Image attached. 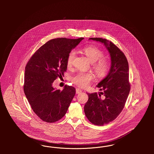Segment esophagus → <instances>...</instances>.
<instances>
[{
  "mask_svg": "<svg viewBox=\"0 0 154 154\" xmlns=\"http://www.w3.org/2000/svg\"><path fill=\"white\" fill-rule=\"evenodd\" d=\"M81 92H82V90H81L80 88H77L76 89V94H79Z\"/></svg>",
  "mask_w": 154,
  "mask_h": 154,
  "instance_id": "obj_1",
  "label": "esophagus"
}]
</instances>
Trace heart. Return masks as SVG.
<instances>
[{
    "instance_id": "b5f03b06",
    "label": "heart",
    "mask_w": 154,
    "mask_h": 154,
    "mask_svg": "<svg viewBox=\"0 0 154 154\" xmlns=\"http://www.w3.org/2000/svg\"><path fill=\"white\" fill-rule=\"evenodd\" d=\"M82 51L91 62L94 63V67L97 74L100 77L105 76L109 71V63L106 59L102 58L104 56L102 50L94 45H87L83 48ZM75 55V51L74 50H72L69 52L66 62L67 67L72 65ZM93 79L94 77L91 74L79 72L73 75L71 80L79 87L86 88L93 80Z\"/></svg>"
}]
</instances>
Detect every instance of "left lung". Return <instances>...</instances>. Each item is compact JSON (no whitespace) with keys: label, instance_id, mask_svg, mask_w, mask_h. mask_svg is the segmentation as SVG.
<instances>
[{"label":"left lung","instance_id":"left-lung-1","mask_svg":"<svg viewBox=\"0 0 154 154\" xmlns=\"http://www.w3.org/2000/svg\"><path fill=\"white\" fill-rule=\"evenodd\" d=\"M89 40L103 43L111 57L110 71L96 86L103 92L87 93L88 100L84 106L88 120L93 124L102 126L114 121L124 107L131 89L129 65L124 52L111 42L97 37Z\"/></svg>","mask_w":154,"mask_h":154}]
</instances>
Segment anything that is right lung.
I'll use <instances>...</instances> for the list:
<instances>
[{
	"label": "right lung",
	"mask_w": 154,
	"mask_h": 154,
	"mask_svg": "<svg viewBox=\"0 0 154 154\" xmlns=\"http://www.w3.org/2000/svg\"><path fill=\"white\" fill-rule=\"evenodd\" d=\"M83 39L49 40L35 52L26 65L24 93L33 111L44 122L52 123L60 119L73 99L74 87L66 85L60 91L53 88L52 83L64 75L69 52Z\"/></svg>",
	"instance_id": "1"
}]
</instances>
